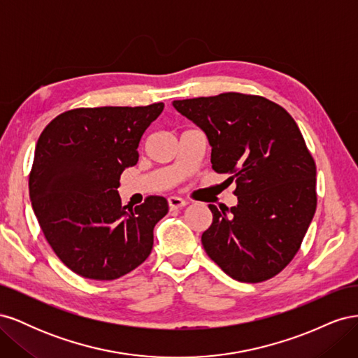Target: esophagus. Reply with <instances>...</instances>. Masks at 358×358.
<instances>
[{
    "label": "esophagus",
    "instance_id": "obj_1",
    "mask_svg": "<svg viewBox=\"0 0 358 358\" xmlns=\"http://www.w3.org/2000/svg\"><path fill=\"white\" fill-rule=\"evenodd\" d=\"M169 206H170V209L171 210H175V209H180V208H183V206L187 204V201L183 200V199H180V197H176V196H171V197H169Z\"/></svg>",
    "mask_w": 358,
    "mask_h": 358
}]
</instances>
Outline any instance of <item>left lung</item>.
I'll list each match as a JSON object with an SVG mask.
<instances>
[{"label":"left lung","mask_w":358,"mask_h":358,"mask_svg":"<svg viewBox=\"0 0 358 358\" xmlns=\"http://www.w3.org/2000/svg\"><path fill=\"white\" fill-rule=\"evenodd\" d=\"M212 148L216 173H230L237 204H209L206 254L241 282H262L299 251L317 209V167L291 115L263 96L225 92L176 100Z\"/></svg>","instance_id":"obj_1"}]
</instances>
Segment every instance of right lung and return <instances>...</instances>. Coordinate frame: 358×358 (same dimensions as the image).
I'll return each instance as SVG.
<instances>
[{"instance_id":"right-lung-1","label":"right lung","mask_w":358,"mask_h":358,"mask_svg":"<svg viewBox=\"0 0 358 358\" xmlns=\"http://www.w3.org/2000/svg\"><path fill=\"white\" fill-rule=\"evenodd\" d=\"M164 104L94 107L61 113L43 129L29 175V199L43 234L61 262L86 279L113 280L152 251L154 227L169 212L150 196L128 209L119 178Z\"/></svg>"}]
</instances>
